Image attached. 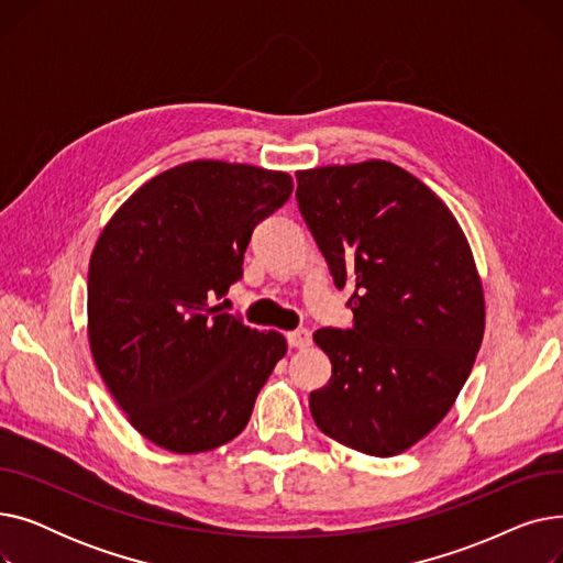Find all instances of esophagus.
<instances>
[{
  "label": "esophagus",
  "mask_w": 563,
  "mask_h": 563,
  "mask_svg": "<svg viewBox=\"0 0 563 563\" xmlns=\"http://www.w3.org/2000/svg\"><path fill=\"white\" fill-rule=\"evenodd\" d=\"M310 342H312V335H310V331H306V329L287 333V344H289L291 349H303V346H308Z\"/></svg>",
  "instance_id": "34e87169"
}]
</instances>
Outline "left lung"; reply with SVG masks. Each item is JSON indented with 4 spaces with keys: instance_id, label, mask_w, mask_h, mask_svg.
I'll use <instances>...</instances> for the list:
<instances>
[{
    "instance_id": "8db88e82",
    "label": "left lung",
    "mask_w": 563,
    "mask_h": 563,
    "mask_svg": "<svg viewBox=\"0 0 563 563\" xmlns=\"http://www.w3.org/2000/svg\"><path fill=\"white\" fill-rule=\"evenodd\" d=\"M299 210L353 329L312 338L333 374L310 393L314 424L342 445L395 456L454 406L484 340V289L465 234L424 183L380 159L297 173Z\"/></svg>"
}]
</instances>
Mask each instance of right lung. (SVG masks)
Segmentation results:
<instances>
[{
  "instance_id": "1",
  "label": "right lung",
  "mask_w": 563,
  "mask_h": 563,
  "mask_svg": "<svg viewBox=\"0 0 563 563\" xmlns=\"http://www.w3.org/2000/svg\"><path fill=\"white\" fill-rule=\"evenodd\" d=\"M283 170L196 159L136 189L88 264V342L130 424L175 454L225 445L285 356L278 331L221 312L253 228L291 196Z\"/></svg>"
}]
</instances>
